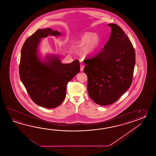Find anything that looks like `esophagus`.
I'll list each match as a JSON object with an SVG mask.
<instances>
[{"instance_id":"obj_1","label":"esophagus","mask_w":156,"mask_h":156,"mask_svg":"<svg viewBox=\"0 0 156 156\" xmlns=\"http://www.w3.org/2000/svg\"><path fill=\"white\" fill-rule=\"evenodd\" d=\"M84 67H85V66H84L83 65H82V64H81V65H80V71H83V69H84Z\"/></svg>"}]
</instances>
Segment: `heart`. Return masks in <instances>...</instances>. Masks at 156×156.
Segmentation results:
<instances>
[{
  "mask_svg": "<svg viewBox=\"0 0 156 156\" xmlns=\"http://www.w3.org/2000/svg\"><path fill=\"white\" fill-rule=\"evenodd\" d=\"M100 43L101 40L99 36L92 32H86L77 41L76 44L80 47L85 46L83 48L82 53L84 56H87L96 52Z\"/></svg>",
  "mask_w": 156,
  "mask_h": 156,
  "instance_id": "1",
  "label": "heart"
}]
</instances>
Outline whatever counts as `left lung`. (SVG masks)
<instances>
[{"label": "left lung", "instance_id": "left-lung-1", "mask_svg": "<svg viewBox=\"0 0 156 156\" xmlns=\"http://www.w3.org/2000/svg\"><path fill=\"white\" fill-rule=\"evenodd\" d=\"M110 37L100 53L85 60L84 73L88 77L87 91L90 98L100 105L115 103L129 88L136 63L132 43L116 24Z\"/></svg>", "mask_w": 156, "mask_h": 156}]
</instances>
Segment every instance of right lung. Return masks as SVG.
Listing matches in <instances>:
<instances>
[{"label": "right lung", "instance_id": "right-lung-1", "mask_svg": "<svg viewBox=\"0 0 156 156\" xmlns=\"http://www.w3.org/2000/svg\"><path fill=\"white\" fill-rule=\"evenodd\" d=\"M61 33L48 28L39 29L27 39L21 51L20 75L30 98L38 105L52 109L66 97L67 85L80 71L79 61L62 63L56 55H39L42 38L58 37Z\"/></svg>", "mask_w": 156, "mask_h": 156}]
</instances>
